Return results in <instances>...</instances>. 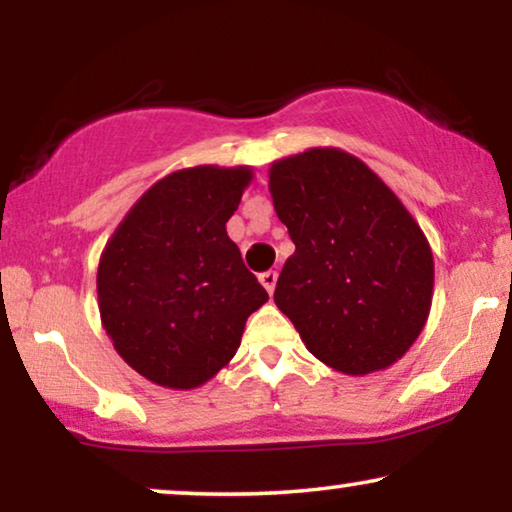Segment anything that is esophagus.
I'll use <instances>...</instances> for the list:
<instances>
[{
	"mask_svg": "<svg viewBox=\"0 0 512 512\" xmlns=\"http://www.w3.org/2000/svg\"><path fill=\"white\" fill-rule=\"evenodd\" d=\"M258 279H261L263 289L272 296V291H275V286H277V272L275 270H268V272H263V275H258Z\"/></svg>",
	"mask_w": 512,
	"mask_h": 512,
	"instance_id": "1",
	"label": "esophagus"
}]
</instances>
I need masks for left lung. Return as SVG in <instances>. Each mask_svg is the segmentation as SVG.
I'll return each instance as SVG.
<instances>
[{"instance_id": "8db88e82", "label": "left lung", "mask_w": 512, "mask_h": 512, "mask_svg": "<svg viewBox=\"0 0 512 512\" xmlns=\"http://www.w3.org/2000/svg\"><path fill=\"white\" fill-rule=\"evenodd\" d=\"M268 186L296 244L277 307L333 370L389 368L431 310L433 254L419 223L363 160L333 146L275 160Z\"/></svg>"}]
</instances>
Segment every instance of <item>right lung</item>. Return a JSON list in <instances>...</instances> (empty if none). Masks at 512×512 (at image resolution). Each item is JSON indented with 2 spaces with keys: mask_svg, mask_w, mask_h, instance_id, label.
<instances>
[{
  "mask_svg": "<svg viewBox=\"0 0 512 512\" xmlns=\"http://www.w3.org/2000/svg\"><path fill=\"white\" fill-rule=\"evenodd\" d=\"M254 172L198 165L139 198L97 265L102 326L121 359L167 389H195L240 347L268 291L244 268L226 223Z\"/></svg>",
  "mask_w": 512,
  "mask_h": 512,
  "instance_id": "1",
  "label": "right lung"
}]
</instances>
